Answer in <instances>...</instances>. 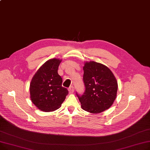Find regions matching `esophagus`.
<instances>
[{
    "label": "esophagus",
    "instance_id": "1",
    "mask_svg": "<svg viewBox=\"0 0 150 150\" xmlns=\"http://www.w3.org/2000/svg\"><path fill=\"white\" fill-rule=\"evenodd\" d=\"M69 92L70 94H72L74 93V88L73 86H70L69 88Z\"/></svg>",
    "mask_w": 150,
    "mask_h": 150
}]
</instances>
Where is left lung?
<instances>
[{
    "mask_svg": "<svg viewBox=\"0 0 150 150\" xmlns=\"http://www.w3.org/2000/svg\"><path fill=\"white\" fill-rule=\"evenodd\" d=\"M85 91L76 93L81 108L91 113H99L113 103L118 90V82L112 71L105 65L94 61L86 62L83 67Z\"/></svg>",
    "mask_w": 150,
    "mask_h": 150,
    "instance_id": "left-lung-1",
    "label": "left lung"
}]
</instances>
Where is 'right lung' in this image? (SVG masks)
<instances>
[{
	"label": "right lung",
	"mask_w": 150,
	"mask_h": 150,
	"mask_svg": "<svg viewBox=\"0 0 150 150\" xmlns=\"http://www.w3.org/2000/svg\"><path fill=\"white\" fill-rule=\"evenodd\" d=\"M61 62L56 58L45 62L30 81L31 101L43 112H53L60 108L69 94L68 90L62 86V79L57 73Z\"/></svg>",
	"instance_id": "1"
}]
</instances>
